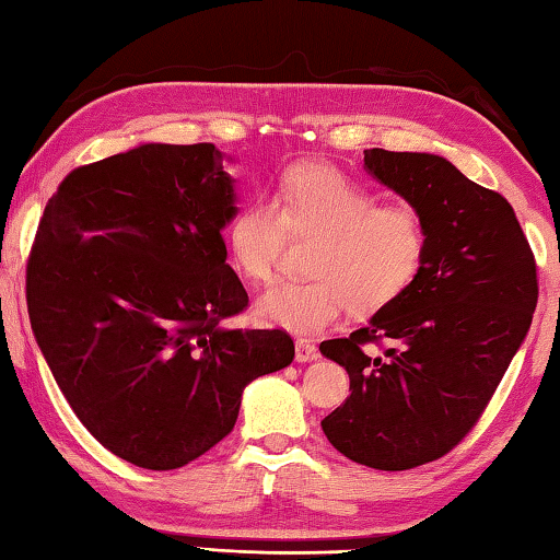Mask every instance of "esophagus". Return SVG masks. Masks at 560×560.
Masks as SVG:
<instances>
[{
    "label": "esophagus",
    "instance_id": "obj_1",
    "mask_svg": "<svg viewBox=\"0 0 560 560\" xmlns=\"http://www.w3.org/2000/svg\"><path fill=\"white\" fill-rule=\"evenodd\" d=\"M294 358H298L300 363H310L319 358V351H316V346L307 339H298L294 341Z\"/></svg>",
    "mask_w": 560,
    "mask_h": 560
}]
</instances>
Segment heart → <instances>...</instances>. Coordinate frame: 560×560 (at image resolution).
I'll return each instance as SVG.
<instances>
[{"label":"heart","mask_w":560,"mask_h":560,"mask_svg":"<svg viewBox=\"0 0 560 560\" xmlns=\"http://www.w3.org/2000/svg\"><path fill=\"white\" fill-rule=\"evenodd\" d=\"M290 231L322 236L310 258V280L272 284L256 302L262 324L294 334L334 326L351 310H387L419 278L427 229L409 207L383 202L329 163H300L284 173L276 199L256 197L231 217L226 250L248 280L266 282L280 266Z\"/></svg>","instance_id":"heart-1"}]
</instances>
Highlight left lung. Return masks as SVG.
Segmentation results:
<instances>
[{
    "mask_svg": "<svg viewBox=\"0 0 560 560\" xmlns=\"http://www.w3.org/2000/svg\"><path fill=\"white\" fill-rule=\"evenodd\" d=\"M365 173L427 229L415 284L348 339L319 351L346 368L351 397L324 417L336 451L375 470H409L448 453L476 427L539 298L536 262L512 205L434 153L363 151ZM387 338L388 358L360 346Z\"/></svg>",
    "mask_w": 560,
    "mask_h": 560,
    "instance_id": "obj_1",
    "label": "left lung"
}]
</instances>
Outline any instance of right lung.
Returning a JSON list of instances; mask_svg holds the SVG:
<instances>
[{"mask_svg": "<svg viewBox=\"0 0 560 560\" xmlns=\"http://www.w3.org/2000/svg\"><path fill=\"white\" fill-rule=\"evenodd\" d=\"M214 143H141L60 183L26 270L31 329L68 405L114 456L183 468L234 429L280 329H226L248 304L221 231L238 212Z\"/></svg>", "mask_w": 560, "mask_h": 560, "instance_id": "1", "label": "right lung"}]
</instances>
